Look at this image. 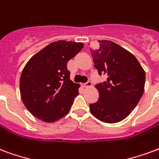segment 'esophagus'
<instances>
[{
  "label": "esophagus",
  "instance_id": "esophagus-1",
  "mask_svg": "<svg viewBox=\"0 0 159 159\" xmlns=\"http://www.w3.org/2000/svg\"><path fill=\"white\" fill-rule=\"evenodd\" d=\"M91 85H92V83H91V81H87L86 83L82 84V86H83V87H89V86H91Z\"/></svg>",
  "mask_w": 159,
  "mask_h": 159
}]
</instances>
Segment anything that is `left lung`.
Wrapping results in <instances>:
<instances>
[{
	"mask_svg": "<svg viewBox=\"0 0 159 159\" xmlns=\"http://www.w3.org/2000/svg\"><path fill=\"white\" fill-rule=\"evenodd\" d=\"M98 41L99 49L91 50L94 66L107 79L96 85L99 99L90 104V111L101 121L113 124L125 119L138 104L146 75L132 53L111 40Z\"/></svg>",
	"mask_w": 159,
	"mask_h": 159,
	"instance_id": "obj_1",
	"label": "left lung"
}]
</instances>
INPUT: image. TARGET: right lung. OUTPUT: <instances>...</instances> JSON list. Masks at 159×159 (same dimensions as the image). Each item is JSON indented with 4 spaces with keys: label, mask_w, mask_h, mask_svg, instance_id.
Wrapping results in <instances>:
<instances>
[{
    "label": "right lung",
    "mask_w": 159,
    "mask_h": 159,
    "mask_svg": "<svg viewBox=\"0 0 159 159\" xmlns=\"http://www.w3.org/2000/svg\"><path fill=\"white\" fill-rule=\"evenodd\" d=\"M83 46L81 42L58 40L40 50L26 63L20 77L21 98L34 116L51 123L69 112L80 84L70 80L67 63Z\"/></svg>",
    "instance_id": "1"
}]
</instances>
